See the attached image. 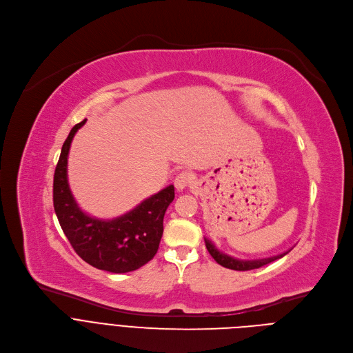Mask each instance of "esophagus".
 Segmentation results:
<instances>
[{
  "label": "esophagus",
  "instance_id": "esophagus-1",
  "mask_svg": "<svg viewBox=\"0 0 353 353\" xmlns=\"http://www.w3.org/2000/svg\"><path fill=\"white\" fill-rule=\"evenodd\" d=\"M194 183V176L190 172H181L174 179V185L177 190H184Z\"/></svg>",
  "mask_w": 353,
  "mask_h": 353
}]
</instances>
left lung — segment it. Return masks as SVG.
Here are the masks:
<instances>
[{"label": "left lung", "instance_id": "8db88e82", "mask_svg": "<svg viewBox=\"0 0 353 353\" xmlns=\"http://www.w3.org/2000/svg\"><path fill=\"white\" fill-rule=\"evenodd\" d=\"M205 245H207V250L210 251V254L212 256V259L222 267L225 268H229V270H234V271H250V270H256V268H260V267H264L278 259H282L283 256H286L289 251H286V253H282L279 256H274V257H268V259H261V260H237V259H233L225 253H222V251H219L215 244H212L211 240L205 239Z\"/></svg>", "mask_w": 353, "mask_h": 353}]
</instances>
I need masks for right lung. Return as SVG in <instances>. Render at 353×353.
Returning <instances> with one entry per match:
<instances>
[{"mask_svg":"<svg viewBox=\"0 0 353 353\" xmlns=\"http://www.w3.org/2000/svg\"><path fill=\"white\" fill-rule=\"evenodd\" d=\"M86 119L70 131L54 172L53 203L60 226L77 254L97 270L114 274L135 271L152 260L163 234V218L174 199V187L168 185L143 199L132 211L110 219H96L77 204L67 179L70 146Z\"/></svg>","mask_w":353,"mask_h":353,"instance_id":"add662e5","label":"right lung"}]
</instances>
